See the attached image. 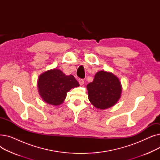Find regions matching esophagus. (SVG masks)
Segmentation results:
<instances>
[{
	"instance_id": "34e87169",
	"label": "esophagus",
	"mask_w": 160,
	"mask_h": 160,
	"mask_svg": "<svg viewBox=\"0 0 160 160\" xmlns=\"http://www.w3.org/2000/svg\"><path fill=\"white\" fill-rule=\"evenodd\" d=\"M78 82H79V83H80V85H83V83H84V81H83V79H79L78 80Z\"/></svg>"
}]
</instances>
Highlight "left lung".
<instances>
[{
  "instance_id": "8db88e82",
  "label": "left lung",
  "mask_w": 160,
  "mask_h": 160,
  "mask_svg": "<svg viewBox=\"0 0 160 160\" xmlns=\"http://www.w3.org/2000/svg\"><path fill=\"white\" fill-rule=\"evenodd\" d=\"M87 89L90 102L101 110L114 106L122 92L119 79L113 73L104 71L96 73L93 81L87 85Z\"/></svg>"
}]
</instances>
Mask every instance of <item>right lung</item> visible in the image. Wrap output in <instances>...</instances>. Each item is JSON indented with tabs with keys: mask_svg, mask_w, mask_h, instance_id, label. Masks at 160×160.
<instances>
[{
	"mask_svg": "<svg viewBox=\"0 0 160 160\" xmlns=\"http://www.w3.org/2000/svg\"><path fill=\"white\" fill-rule=\"evenodd\" d=\"M80 84L72 75H65L62 71L54 69L42 73L38 78L39 93L48 104L58 106L63 103L67 93Z\"/></svg>",
	"mask_w": 160,
	"mask_h": 160,
	"instance_id": "add662e5",
	"label": "right lung"
}]
</instances>
